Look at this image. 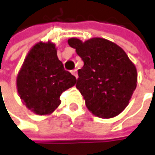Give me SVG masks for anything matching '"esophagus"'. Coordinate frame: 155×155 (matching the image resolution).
<instances>
[{
  "mask_svg": "<svg viewBox=\"0 0 155 155\" xmlns=\"http://www.w3.org/2000/svg\"><path fill=\"white\" fill-rule=\"evenodd\" d=\"M71 74H72L74 75V77L77 79V78H78V74H77V70H76V69H74V70H72V71H71Z\"/></svg>",
  "mask_w": 155,
  "mask_h": 155,
  "instance_id": "esophagus-1",
  "label": "esophagus"
}]
</instances>
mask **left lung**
<instances>
[{"label": "left lung", "mask_w": 155, "mask_h": 155, "mask_svg": "<svg viewBox=\"0 0 155 155\" xmlns=\"http://www.w3.org/2000/svg\"><path fill=\"white\" fill-rule=\"evenodd\" d=\"M84 61L76 87L90 112L100 118L119 115L130 103L137 85L135 64L120 46L102 38L68 40Z\"/></svg>", "instance_id": "obj_1"}]
</instances>
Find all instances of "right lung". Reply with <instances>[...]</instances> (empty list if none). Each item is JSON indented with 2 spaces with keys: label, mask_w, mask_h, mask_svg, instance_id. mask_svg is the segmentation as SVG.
Wrapping results in <instances>:
<instances>
[{
  "label": "right lung",
  "mask_w": 155,
  "mask_h": 155,
  "mask_svg": "<svg viewBox=\"0 0 155 155\" xmlns=\"http://www.w3.org/2000/svg\"><path fill=\"white\" fill-rule=\"evenodd\" d=\"M56 50L51 41L37 43L25 56L16 79L22 103L39 116L54 112L61 104V93L76 83L75 77L65 71Z\"/></svg>",
  "instance_id": "1"
}]
</instances>
